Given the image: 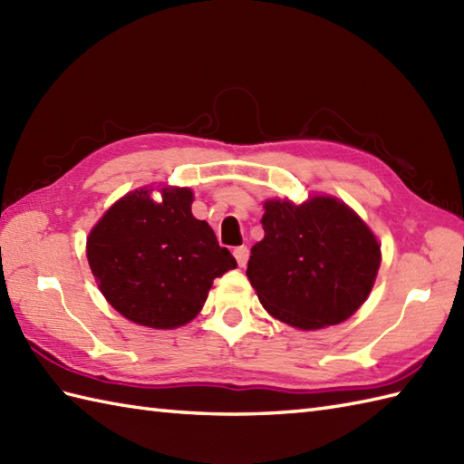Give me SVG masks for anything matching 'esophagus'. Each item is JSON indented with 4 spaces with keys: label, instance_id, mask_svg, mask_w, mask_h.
<instances>
[{
    "label": "esophagus",
    "instance_id": "obj_1",
    "mask_svg": "<svg viewBox=\"0 0 464 464\" xmlns=\"http://www.w3.org/2000/svg\"><path fill=\"white\" fill-rule=\"evenodd\" d=\"M233 255H235V259H237L239 267H245V265H247V259H249V249L247 247H235Z\"/></svg>",
    "mask_w": 464,
    "mask_h": 464
}]
</instances>
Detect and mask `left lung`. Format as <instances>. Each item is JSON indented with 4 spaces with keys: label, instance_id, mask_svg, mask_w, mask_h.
<instances>
[{
    "label": "left lung",
    "instance_id": "1",
    "mask_svg": "<svg viewBox=\"0 0 464 464\" xmlns=\"http://www.w3.org/2000/svg\"><path fill=\"white\" fill-rule=\"evenodd\" d=\"M263 241L247 277L273 317L297 329L343 323L369 297L381 247L361 217L334 197L267 201Z\"/></svg>",
    "mask_w": 464,
    "mask_h": 464
}]
</instances>
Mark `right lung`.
Wrapping results in <instances>:
<instances>
[{
  "label": "right lung",
  "instance_id": "right-lung-1",
  "mask_svg": "<svg viewBox=\"0 0 464 464\" xmlns=\"http://www.w3.org/2000/svg\"><path fill=\"white\" fill-rule=\"evenodd\" d=\"M191 189H140L117 201L87 239V261L103 297L125 319L175 329L201 311L215 277L237 267L205 221Z\"/></svg>",
  "mask_w": 464,
  "mask_h": 464
}]
</instances>
